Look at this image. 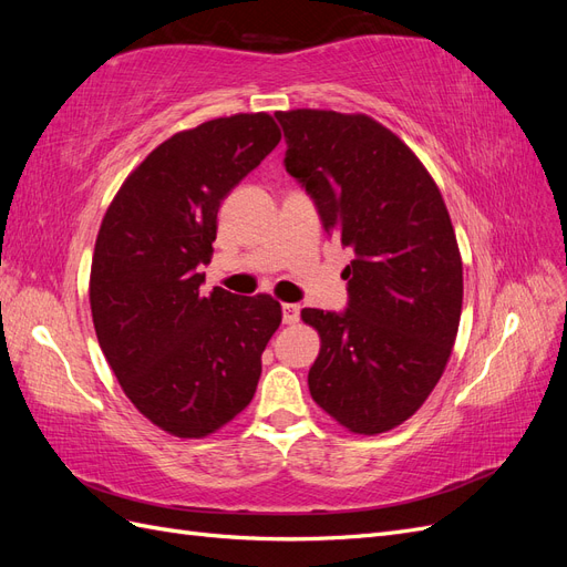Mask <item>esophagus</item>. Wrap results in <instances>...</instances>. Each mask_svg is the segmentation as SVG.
I'll use <instances>...</instances> for the list:
<instances>
[{"label":"esophagus","instance_id":"1","mask_svg":"<svg viewBox=\"0 0 567 567\" xmlns=\"http://www.w3.org/2000/svg\"><path fill=\"white\" fill-rule=\"evenodd\" d=\"M281 312H284V323H298V319H300V305L284 302L281 305Z\"/></svg>","mask_w":567,"mask_h":567}]
</instances>
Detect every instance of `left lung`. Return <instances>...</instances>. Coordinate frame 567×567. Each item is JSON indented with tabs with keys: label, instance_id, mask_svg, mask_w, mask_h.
I'll use <instances>...</instances> for the list:
<instances>
[{
	"label": "left lung",
	"instance_id": "1",
	"mask_svg": "<svg viewBox=\"0 0 567 567\" xmlns=\"http://www.w3.org/2000/svg\"><path fill=\"white\" fill-rule=\"evenodd\" d=\"M286 169L326 231L354 250L342 315L305 307L321 338L312 400L350 433L414 416L450 362L463 302L456 234L435 179L398 134L364 113H274Z\"/></svg>",
	"mask_w": 567,
	"mask_h": 567
}]
</instances>
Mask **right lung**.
<instances>
[{
	"label": "right lung",
	"instance_id": "obj_1",
	"mask_svg": "<svg viewBox=\"0 0 567 567\" xmlns=\"http://www.w3.org/2000/svg\"><path fill=\"white\" fill-rule=\"evenodd\" d=\"M281 142L269 113H236L169 136L117 188L96 236L90 305L109 367L142 414L205 437L250 404L281 323L267 293H200L217 210Z\"/></svg>",
	"mask_w": 567,
	"mask_h": 567
}]
</instances>
